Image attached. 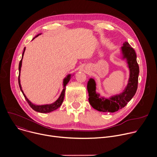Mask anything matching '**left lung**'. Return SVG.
<instances>
[{"instance_id": "8db88e82", "label": "left lung", "mask_w": 157, "mask_h": 157, "mask_svg": "<svg viewBox=\"0 0 157 157\" xmlns=\"http://www.w3.org/2000/svg\"><path fill=\"white\" fill-rule=\"evenodd\" d=\"M121 48L123 59H126L130 72L128 85L123 92L106 98L100 97V94L96 93V84L94 79L90 78L87 82L89 101L94 109L99 112L110 113L117 112L127 105L136 92L139 67L137 62L136 52L128 42L123 43Z\"/></svg>"}]
</instances>
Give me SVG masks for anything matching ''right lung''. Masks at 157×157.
Returning <instances> with one entry per match:
<instances>
[{
    "label": "right lung",
    "mask_w": 157,
    "mask_h": 157,
    "mask_svg": "<svg viewBox=\"0 0 157 157\" xmlns=\"http://www.w3.org/2000/svg\"><path fill=\"white\" fill-rule=\"evenodd\" d=\"M40 34H37L35 37H37L38 36H39ZM34 38L33 39V40L34 39ZM25 47L24 48V50H23V54H22V58H21V60H20V63H19V67H18V69H19V76H18V84H19V86H20V90L22 92L26 100L27 101V102L28 103V104L29 105V106L36 112H39V113H49V112H51L52 111H54L57 109H59L63 101V99H64V97H65V89H66V85L67 84V83L69 82V81L70 80V78H71V75H68L63 80V89L59 97V98L54 103H52L51 104H47V105H34V104H33V103H31L28 98L27 97H26L25 94H24L22 89H21V84H20V71H21V63H22V59H23V55H24V53H25Z\"/></svg>",
    "instance_id": "add662e5"
}]
</instances>
